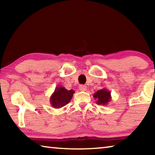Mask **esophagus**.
Masks as SVG:
<instances>
[{"instance_id": "34e87169", "label": "esophagus", "mask_w": 155, "mask_h": 155, "mask_svg": "<svg viewBox=\"0 0 155 155\" xmlns=\"http://www.w3.org/2000/svg\"><path fill=\"white\" fill-rule=\"evenodd\" d=\"M79 90H80L81 91H85L87 90V87H86L85 85H81L79 86Z\"/></svg>"}]
</instances>
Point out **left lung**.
<instances>
[{
    "label": "left lung",
    "mask_w": 155,
    "mask_h": 155,
    "mask_svg": "<svg viewBox=\"0 0 155 155\" xmlns=\"http://www.w3.org/2000/svg\"><path fill=\"white\" fill-rule=\"evenodd\" d=\"M93 96L96 101V104L99 105H107L111 101V91L106 88L97 91L96 93L94 94Z\"/></svg>",
    "instance_id": "obj_1"
}]
</instances>
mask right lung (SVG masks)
Returning <instances> with one entry per match:
<instances>
[{"mask_svg": "<svg viewBox=\"0 0 155 155\" xmlns=\"http://www.w3.org/2000/svg\"><path fill=\"white\" fill-rule=\"evenodd\" d=\"M74 94L73 90H68L62 86H57L50 98L51 106L54 109L61 108L69 103Z\"/></svg>", "mask_w": 155, "mask_h": 155, "instance_id": "obj_1", "label": "right lung"}]
</instances>
